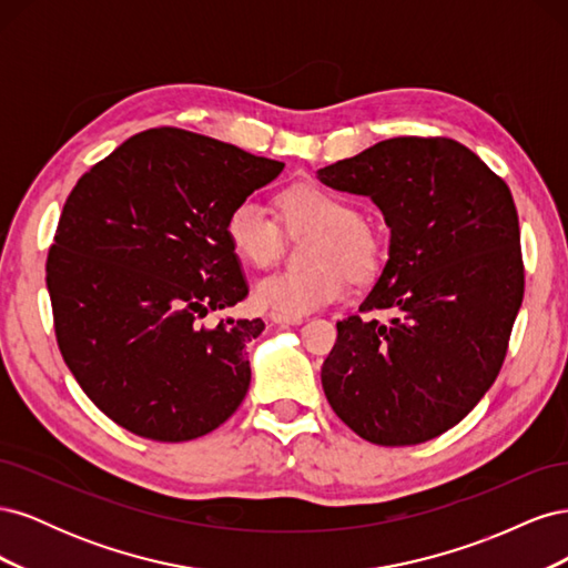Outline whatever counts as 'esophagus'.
Segmentation results:
<instances>
[{
    "label": "esophagus",
    "mask_w": 568,
    "mask_h": 568,
    "mask_svg": "<svg viewBox=\"0 0 568 568\" xmlns=\"http://www.w3.org/2000/svg\"><path fill=\"white\" fill-rule=\"evenodd\" d=\"M270 320L277 324H301L303 322L301 317H284V315H270Z\"/></svg>",
    "instance_id": "1"
}]
</instances>
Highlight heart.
Returning <instances> with one entry per match:
<instances>
[{
	"instance_id": "heart-1",
	"label": "heart",
	"mask_w": 568,
	"mask_h": 568,
	"mask_svg": "<svg viewBox=\"0 0 568 568\" xmlns=\"http://www.w3.org/2000/svg\"><path fill=\"white\" fill-rule=\"evenodd\" d=\"M280 217L288 232L313 230L307 270L280 272L255 284L253 298L272 315L303 317L341 301L348 291V272L365 280L379 265L382 242L353 203L313 182L286 186L280 194ZM225 236L239 261L265 270L282 253L280 222L265 205L248 196L232 205Z\"/></svg>"
}]
</instances>
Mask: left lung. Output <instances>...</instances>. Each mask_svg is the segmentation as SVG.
I'll list each match as a JSON object with an SVG mask.
<instances>
[{"mask_svg": "<svg viewBox=\"0 0 568 568\" xmlns=\"http://www.w3.org/2000/svg\"><path fill=\"white\" fill-rule=\"evenodd\" d=\"M369 196L388 263L359 315L336 322L322 388L376 445H417L459 424L500 374L524 301L519 215L507 182L448 136H393L320 168ZM393 310L390 323L368 317Z\"/></svg>", "mask_w": 568, "mask_h": 568, "instance_id": "8db88e82", "label": "left lung"}]
</instances>
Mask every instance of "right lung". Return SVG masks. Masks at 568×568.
I'll return each mask as SVG.
<instances>
[{
	"label": "right lung",
	"instance_id": "right-lung-1",
	"mask_svg": "<svg viewBox=\"0 0 568 568\" xmlns=\"http://www.w3.org/2000/svg\"><path fill=\"white\" fill-rule=\"evenodd\" d=\"M284 163L178 128L130 136L68 194L47 253L59 351L88 398L163 443L211 434L251 384L263 320L205 322L248 296L232 205Z\"/></svg>",
	"mask_w": 568,
	"mask_h": 568
}]
</instances>
